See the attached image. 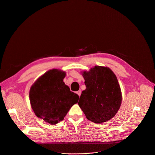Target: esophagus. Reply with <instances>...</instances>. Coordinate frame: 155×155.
I'll return each instance as SVG.
<instances>
[{
	"label": "esophagus",
	"instance_id": "34e87169",
	"mask_svg": "<svg viewBox=\"0 0 155 155\" xmlns=\"http://www.w3.org/2000/svg\"><path fill=\"white\" fill-rule=\"evenodd\" d=\"M76 93H77V94L79 95V97H80V96H81V90L78 91Z\"/></svg>",
	"mask_w": 155,
	"mask_h": 155
}]
</instances>
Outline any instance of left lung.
<instances>
[{
    "label": "left lung",
    "mask_w": 155,
    "mask_h": 155,
    "mask_svg": "<svg viewBox=\"0 0 155 155\" xmlns=\"http://www.w3.org/2000/svg\"><path fill=\"white\" fill-rule=\"evenodd\" d=\"M86 89L78 104L87 118L101 123L112 118L121 103V92L117 78L107 67L95 66L82 74Z\"/></svg>",
    "instance_id": "left-lung-1"
}]
</instances>
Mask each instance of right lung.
Masks as SVG:
<instances>
[{
    "label": "right lung",
    "mask_w": 155,
    "mask_h": 155,
    "mask_svg": "<svg viewBox=\"0 0 155 155\" xmlns=\"http://www.w3.org/2000/svg\"><path fill=\"white\" fill-rule=\"evenodd\" d=\"M65 73L56 69L47 71L31 87L30 104L37 117L52 125L63 120L79 96L63 81Z\"/></svg>",
    "instance_id": "obj_1"
}]
</instances>
